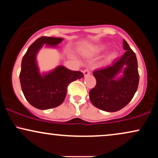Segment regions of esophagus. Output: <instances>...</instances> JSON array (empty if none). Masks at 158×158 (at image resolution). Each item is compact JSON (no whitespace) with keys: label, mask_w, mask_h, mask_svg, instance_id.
Returning <instances> with one entry per match:
<instances>
[{"label":"esophagus","mask_w":158,"mask_h":158,"mask_svg":"<svg viewBox=\"0 0 158 158\" xmlns=\"http://www.w3.org/2000/svg\"><path fill=\"white\" fill-rule=\"evenodd\" d=\"M83 73H84L85 77H86V76L90 75V70H89V69H85V70H83Z\"/></svg>","instance_id":"1"}]
</instances>
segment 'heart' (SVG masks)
<instances>
[{"label":"heart","mask_w":158,"mask_h":158,"mask_svg":"<svg viewBox=\"0 0 158 158\" xmlns=\"http://www.w3.org/2000/svg\"><path fill=\"white\" fill-rule=\"evenodd\" d=\"M100 49H101V48H99V49H98V50H97V51H98V50H100Z\"/></svg>","instance_id":"1"}]
</instances>
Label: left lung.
<instances>
[{"instance_id":"8db88e82","label":"left lung","mask_w":158,"mask_h":158,"mask_svg":"<svg viewBox=\"0 0 158 158\" xmlns=\"http://www.w3.org/2000/svg\"><path fill=\"white\" fill-rule=\"evenodd\" d=\"M126 50L121 58L106 68L94 71L97 84L90 90V100L94 106L105 111L114 112L126 106L138 88L139 76L135 53L123 39ZM123 71V77L116 81L117 74Z\"/></svg>"}]
</instances>
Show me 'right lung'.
Wrapping results in <instances>:
<instances>
[{
    "mask_svg": "<svg viewBox=\"0 0 158 158\" xmlns=\"http://www.w3.org/2000/svg\"><path fill=\"white\" fill-rule=\"evenodd\" d=\"M62 39L42 36L28 48L21 61L20 82L23 94L28 102L38 109L56 108L64 102L68 86L72 81L84 77L80 71H73L62 66L41 76L35 61V56L43 44L55 46Z\"/></svg>",
    "mask_w": 158,
    "mask_h": 158,
    "instance_id": "add662e5",
    "label": "right lung"
}]
</instances>
